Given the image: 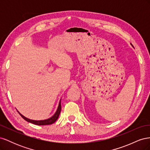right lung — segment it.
<instances>
[{"instance_id": "right-lung-1", "label": "right lung", "mask_w": 150, "mask_h": 150, "mask_svg": "<svg viewBox=\"0 0 150 150\" xmlns=\"http://www.w3.org/2000/svg\"><path fill=\"white\" fill-rule=\"evenodd\" d=\"M61 99L59 101V106L58 108L57 109V111L55 112L52 117H49V118L47 119V120H30L29 118H27L25 116H24L22 115H21V113L18 111V112L19 113L20 115L22 116V117L23 119H24L25 121H27L28 122H31V123L36 125H51L53 124L54 122H56V121L58 119L59 116L60 115L61 112Z\"/></svg>"}]
</instances>
